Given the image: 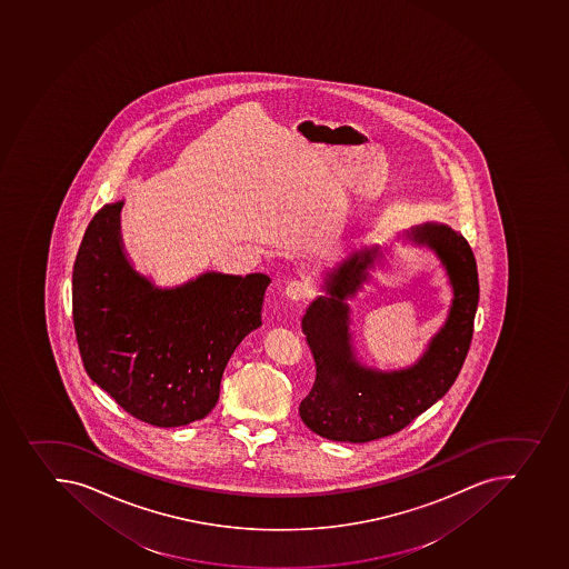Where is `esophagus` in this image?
Masks as SVG:
<instances>
[{"label":"esophagus","instance_id":"esophagus-1","mask_svg":"<svg viewBox=\"0 0 569 569\" xmlns=\"http://www.w3.org/2000/svg\"><path fill=\"white\" fill-rule=\"evenodd\" d=\"M284 293H287V298L292 299V301L312 298L313 282L307 279V277L293 279V281L288 282L287 288H284Z\"/></svg>","mask_w":569,"mask_h":569}]
</instances>
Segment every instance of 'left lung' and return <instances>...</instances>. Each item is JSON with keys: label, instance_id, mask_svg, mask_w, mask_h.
<instances>
[{"label": "left lung", "instance_id": "1", "mask_svg": "<svg viewBox=\"0 0 569 569\" xmlns=\"http://www.w3.org/2000/svg\"><path fill=\"white\" fill-rule=\"evenodd\" d=\"M409 237L438 253L455 290L446 327L415 367L381 372L365 369L353 358L345 299L367 281L378 246L352 251L339 262L325 281L328 298L316 299L302 318L316 381L299 415L308 429L327 440L365 443L400 432L446 396L463 367L480 298L475 253L466 237L446 224L418 226Z\"/></svg>", "mask_w": 569, "mask_h": 569}]
</instances>
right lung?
I'll list each match as a JSON object with an SVG mask.
<instances>
[{"mask_svg": "<svg viewBox=\"0 0 569 569\" xmlns=\"http://www.w3.org/2000/svg\"><path fill=\"white\" fill-rule=\"evenodd\" d=\"M89 222L72 270V323L89 378L126 412L154 427L210 415L242 339L261 327L270 277L208 271L173 290L154 288L122 253L118 213Z\"/></svg>", "mask_w": 569, "mask_h": 569, "instance_id": "1", "label": "right lung"}]
</instances>
